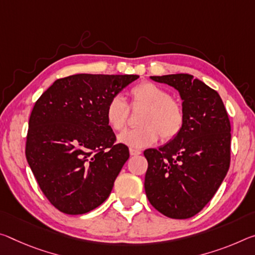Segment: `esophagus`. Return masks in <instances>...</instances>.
I'll list each match as a JSON object with an SVG mask.
<instances>
[{
    "label": "esophagus",
    "instance_id": "esophagus-1",
    "mask_svg": "<svg viewBox=\"0 0 255 255\" xmlns=\"http://www.w3.org/2000/svg\"><path fill=\"white\" fill-rule=\"evenodd\" d=\"M129 153H130V155L131 156H135V155H139L140 152L139 149H135V148H129Z\"/></svg>",
    "mask_w": 255,
    "mask_h": 255
}]
</instances>
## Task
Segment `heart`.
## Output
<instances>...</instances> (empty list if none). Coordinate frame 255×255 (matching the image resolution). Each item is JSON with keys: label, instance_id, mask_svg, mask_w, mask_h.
Instances as JSON below:
<instances>
[{"label": "heart", "instance_id": "1", "mask_svg": "<svg viewBox=\"0 0 255 255\" xmlns=\"http://www.w3.org/2000/svg\"><path fill=\"white\" fill-rule=\"evenodd\" d=\"M131 109L143 108L137 117L140 126L128 129L119 135V140L128 146L143 148L154 144L159 135L163 142H170L178 136L185 125V111L179 101L173 99L159 85L142 82L131 87ZM129 108L126 101L116 95L109 101L106 108V119L113 130L120 131L126 127Z\"/></svg>", "mask_w": 255, "mask_h": 255}]
</instances>
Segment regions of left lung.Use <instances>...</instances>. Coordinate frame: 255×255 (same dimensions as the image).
<instances>
[{
    "label": "left lung",
    "mask_w": 255,
    "mask_h": 255,
    "mask_svg": "<svg viewBox=\"0 0 255 255\" xmlns=\"http://www.w3.org/2000/svg\"><path fill=\"white\" fill-rule=\"evenodd\" d=\"M179 92L185 111L180 134L160 148L144 151L145 193L157 211L172 219L199 213L221 185L230 164V121L224 102L188 74L152 76Z\"/></svg>",
    "instance_id": "1"
}]
</instances>
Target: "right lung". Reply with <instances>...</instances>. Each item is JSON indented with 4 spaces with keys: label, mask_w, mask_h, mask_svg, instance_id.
I'll list each match as a JSON object with an SVG mask.
<instances>
[{
    "label": "right lung",
    "mask_w": 255,
    "mask_h": 255,
    "mask_svg": "<svg viewBox=\"0 0 255 255\" xmlns=\"http://www.w3.org/2000/svg\"><path fill=\"white\" fill-rule=\"evenodd\" d=\"M137 75L79 74L56 79L31 110L26 159L40 191L67 215L98 208L129 157L106 119L113 96Z\"/></svg>",
    "instance_id": "1"
}]
</instances>
